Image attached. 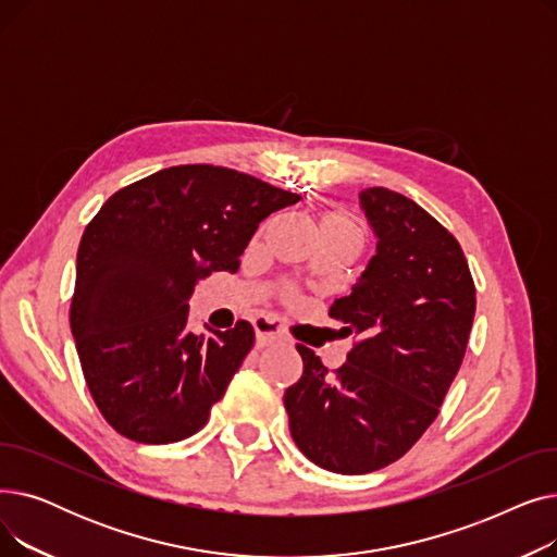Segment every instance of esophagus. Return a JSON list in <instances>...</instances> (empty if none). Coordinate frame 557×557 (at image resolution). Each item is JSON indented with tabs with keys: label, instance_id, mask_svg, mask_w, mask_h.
I'll use <instances>...</instances> for the list:
<instances>
[{
	"label": "esophagus",
	"instance_id": "1",
	"mask_svg": "<svg viewBox=\"0 0 557 557\" xmlns=\"http://www.w3.org/2000/svg\"><path fill=\"white\" fill-rule=\"evenodd\" d=\"M255 336H257L259 347H267L282 338V327L271 318H259V320H255Z\"/></svg>",
	"mask_w": 557,
	"mask_h": 557
}]
</instances>
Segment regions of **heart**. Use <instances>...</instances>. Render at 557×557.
Wrapping results in <instances>:
<instances>
[{
  "instance_id": "obj_1",
  "label": "heart",
  "mask_w": 557,
  "mask_h": 557,
  "mask_svg": "<svg viewBox=\"0 0 557 557\" xmlns=\"http://www.w3.org/2000/svg\"><path fill=\"white\" fill-rule=\"evenodd\" d=\"M318 227H332V230H345V232H355V234H359L357 223H355L352 219H349V216L341 214V212L323 214V216H320V221H318Z\"/></svg>"
}]
</instances>
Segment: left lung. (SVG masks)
Instances as JSON below:
<instances>
[{"label": "left lung", "mask_w": 557, "mask_h": 557, "mask_svg": "<svg viewBox=\"0 0 557 557\" xmlns=\"http://www.w3.org/2000/svg\"><path fill=\"white\" fill-rule=\"evenodd\" d=\"M376 252L330 315L359 336L330 374L305 370L284 408L298 449L336 474H368L411 449L437 416L470 338L476 288L460 244L418 202L386 187L359 194Z\"/></svg>", "instance_id": "8db88e82"}]
</instances>
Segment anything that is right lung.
<instances>
[{"label":"right lung","mask_w":557,"mask_h":557,"mask_svg":"<svg viewBox=\"0 0 557 557\" xmlns=\"http://www.w3.org/2000/svg\"><path fill=\"white\" fill-rule=\"evenodd\" d=\"M300 196L212 164L162 169L112 194L76 255L70 325L108 424L144 445L200 431L255 343L234 330H187L198 280L239 271L255 230Z\"/></svg>","instance_id":"add662e5"}]
</instances>
